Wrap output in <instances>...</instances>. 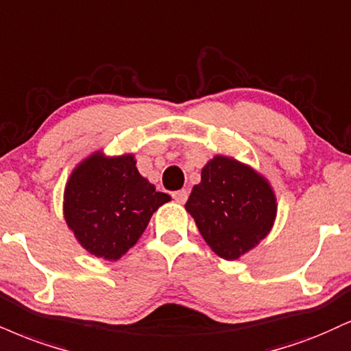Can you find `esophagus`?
I'll return each instance as SVG.
<instances>
[{
  "instance_id": "esophagus-1",
  "label": "esophagus",
  "mask_w": 351,
  "mask_h": 351,
  "mask_svg": "<svg viewBox=\"0 0 351 351\" xmlns=\"http://www.w3.org/2000/svg\"><path fill=\"white\" fill-rule=\"evenodd\" d=\"M173 199H175L178 204H184L188 201V191L186 189H180V191H175L171 194Z\"/></svg>"
}]
</instances>
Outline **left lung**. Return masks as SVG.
Returning a JSON list of instances; mask_svg holds the SVG:
<instances>
[{"mask_svg":"<svg viewBox=\"0 0 351 351\" xmlns=\"http://www.w3.org/2000/svg\"><path fill=\"white\" fill-rule=\"evenodd\" d=\"M184 208L219 256L237 260L269 234L276 197L253 168L217 155L202 168Z\"/></svg>","mask_w":351,"mask_h":351,"instance_id":"8db88e82","label":"left lung"}]
</instances>
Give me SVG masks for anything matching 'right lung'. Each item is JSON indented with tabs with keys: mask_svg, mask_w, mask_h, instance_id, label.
I'll return each mask as SVG.
<instances>
[{
	"mask_svg": "<svg viewBox=\"0 0 351 351\" xmlns=\"http://www.w3.org/2000/svg\"><path fill=\"white\" fill-rule=\"evenodd\" d=\"M170 199L137 171L132 155L108 158L98 152L71 173L63 214L91 255L119 260L141 239L152 214Z\"/></svg>",
	"mask_w": 351,
	"mask_h": 351,
	"instance_id": "1",
	"label": "right lung"
}]
</instances>
